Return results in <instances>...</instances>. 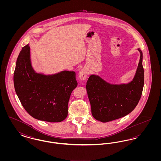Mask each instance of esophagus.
Listing matches in <instances>:
<instances>
[{"instance_id": "34e87169", "label": "esophagus", "mask_w": 161, "mask_h": 161, "mask_svg": "<svg viewBox=\"0 0 161 161\" xmlns=\"http://www.w3.org/2000/svg\"><path fill=\"white\" fill-rule=\"evenodd\" d=\"M87 70L84 68H83L82 69H81L78 73V77L79 78L82 80V81H84L86 78H87Z\"/></svg>"}]
</instances>
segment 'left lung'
Instances as JSON below:
<instances>
[{"instance_id": "obj_1", "label": "left lung", "mask_w": 161, "mask_h": 161, "mask_svg": "<svg viewBox=\"0 0 161 161\" xmlns=\"http://www.w3.org/2000/svg\"><path fill=\"white\" fill-rule=\"evenodd\" d=\"M140 53L138 68L133 80L128 83L111 84L98 75H91L86 89L91 106L93 117L107 123L124 117L132 112L138 104L143 90L144 71L142 53Z\"/></svg>"}]
</instances>
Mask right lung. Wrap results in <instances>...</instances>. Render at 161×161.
Listing matches in <instances>:
<instances>
[{"instance_id":"1","label":"right lung","mask_w":161,"mask_h":161,"mask_svg":"<svg viewBox=\"0 0 161 161\" xmlns=\"http://www.w3.org/2000/svg\"><path fill=\"white\" fill-rule=\"evenodd\" d=\"M14 85L22 105L31 116L58 123L67 117L69 98L78 83L74 71L62 70L47 75L35 71L28 44L17 59Z\"/></svg>"}]
</instances>
